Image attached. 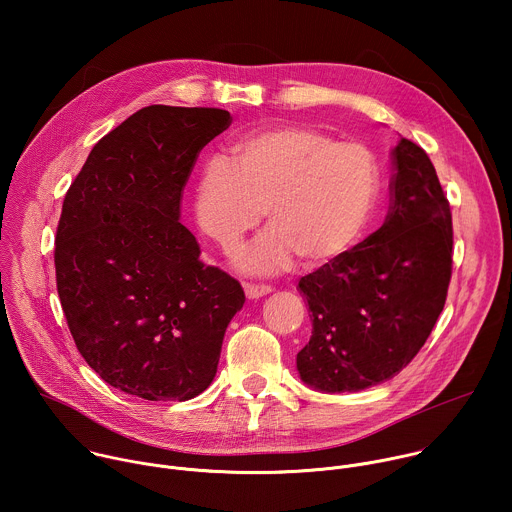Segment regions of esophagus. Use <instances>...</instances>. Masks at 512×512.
<instances>
[{
	"instance_id": "esophagus-1",
	"label": "esophagus",
	"mask_w": 512,
	"mask_h": 512,
	"mask_svg": "<svg viewBox=\"0 0 512 512\" xmlns=\"http://www.w3.org/2000/svg\"><path fill=\"white\" fill-rule=\"evenodd\" d=\"M243 287H245V294L249 300H259L273 291L271 285H263V283H245Z\"/></svg>"
}]
</instances>
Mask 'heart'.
I'll list each match as a JSON object with an SVG mask.
<instances>
[{
  "mask_svg": "<svg viewBox=\"0 0 512 512\" xmlns=\"http://www.w3.org/2000/svg\"><path fill=\"white\" fill-rule=\"evenodd\" d=\"M231 159L204 162L194 208L202 231L229 251L267 214L271 227L239 259L249 273H277L298 257L306 267L334 263L367 231L381 194L367 145L308 125L249 131L233 143Z\"/></svg>",
  "mask_w": 512,
  "mask_h": 512,
  "instance_id": "heart-1",
  "label": "heart"
}]
</instances>
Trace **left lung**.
Returning a JSON list of instances; mask_svg holds the SVG:
<instances>
[{"label":"left lung","mask_w":512,"mask_h":512,"mask_svg":"<svg viewBox=\"0 0 512 512\" xmlns=\"http://www.w3.org/2000/svg\"><path fill=\"white\" fill-rule=\"evenodd\" d=\"M391 158L395 174L383 227L298 285L312 318L298 373L326 393L393 379L421 350L446 304L450 202L417 143L401 137Z\"/></svg>","instance_id":"obj_1"}]
</instances>
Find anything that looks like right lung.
I'll return each instance as SVG.
<instances>
[{
	"label": "right lung",
	"mask_w": 512,
	"mask_h": 512,
	"mask_svg": "<svg viewBox=\"0 0 512 512\" xmlns=\"http://www.w3.org/2000/svg\"><path fill=\"white\" fill-rule=\"evenodd\" d=\"M233 117L212 107L150 105L95 143L56 229V287L72 338L111 387L188 401L214 379L245 291L204 265L178 221L204 145Z\"/></svg>",
	"instance_id": "obj_1"
}]
</instances>
